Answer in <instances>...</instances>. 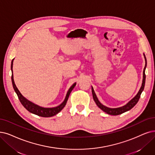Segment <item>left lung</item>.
<instances>
[{
  "mask_svg": "<svg viewBox=\"0 0 155 155\" xmlns=\"http://www.w3.org/2000/svg\"><path fill=\"white\" fill-rule=\"evenodd\" d=\"M144 55V58H145V60H146V65L144 67V71H143V80H142V86L141 87L138 92V94L136 95V96L132 98V100L130 101L127 104H126L125 106L121 107H118V108H114V109H112V108H109L107 107L106 106H103V105L98 101V98L95 94V91L94 90V88H91V91H92V94H93V98H94V100L95 102V103L97 104V106L100 108L101 109H102L103 111H104L105 113H106L109 114L110 115H119L123 113L126 112V111H128L129 110H130L132 107H134L135 104H137L139 100L140 95H141V93L143 91L144 88V86H145V81H146V74H145V69H146V58L145 57V54Z\"/></svg>",
  "mask_w": 155,
  "mask_h": 155,
  "instance_id": "8db88e82",
  "label": "left lung"
}]
</instances>
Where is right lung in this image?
Masks as SVG:
<instances>
[{
  "instance_id": "right-lung-1",
  "label": "right lung",
  "mask_w": 155,
  "mask_h": 155,
  "mask_svg": "<svg viewBox=\"0 0 155 155\" xmlns=\"http://www.w3.org/2000/svg\"><path fill=\"white\" fill-rule=\"evenodd\" d=\"M13 60L11 61V68L12 72H13ZM11 80H12V83H13V88H14L15 92L16 93L18 97V98H19V100H20L21 104L23 106V107L25 108L27 110H28L30 113H32L34 114H36V115H38L39 116H41V117H51V116L56 115L57 114H58L60 112V111H61V110L65 107L68 98H69L71 92L72 91V90L74 88V86H75L76 84V83H74L69 88V91H68V92H67L64 101L61 103L60 106H58L57 107H53V108H44V107H40L39 106H37V105L33 104L32 102L28 101L20 94V92L19 91V90H18L17 87L16 86V84H15L13 74H12V76H11Z\"/></svg>"
}]
</instances>
